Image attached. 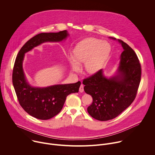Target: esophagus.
I'll return each instance as SVG.
<instances>
[{
	"label": "esophagus",
	"instance_id": "obj_1",
	"mask_svg": "<svg viewBox=\"0 0 155 155\" xmlns=\"http://www.w3.org/2000/svg\"><path fill=\"white\" fill-rule=\"evenodd\" d=\"M79 91L80 93H83L84 91V86L83 84H81L80 86V88H79Z\"/></svg>",
	"mask_w": 155,
	"mask_h": 155
}]
</instances>
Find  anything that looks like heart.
Returning a JSON list of instances; mask_svg holds the SVG:
<instances>
[{
	"label": "heart",
	"mask_w": 155,
	"mask_h": 155,
	"mask_svg": "<svg viewBox=\"0 0 155 155\" xmlns=\"http://www.w3.org/2000/svg\"><path fill=\"white\" fill-rule=\"evenodd\" d=\"M111 47L104 40L94 37H88L78 43L73 50V55L68 57L73 70L78 71L80 64L84 63V69L89 74L99 71L107 61Z\"/></svg>",
	"instance_id": "b5f03b06"
}]
</instances>
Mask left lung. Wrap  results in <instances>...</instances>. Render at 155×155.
Segmentation results:
<instances>
[{
  "mask_svg": "<svg viewBox=\"0 0 155 155\" xmlns=\"http://www.w3.org/2000/svg\"><path fill=\"white\" fill-rule=\"evenodd\" d=\"M110 38L117 40L124 50L116 73L107 77L101 69L83 81L84 91L93 97L87 112L102 121L116 118L132 103L141 78V66L134 51L123 41Z\"/></svg>",
  "mask_w": 155,
  "mask_h": 155,
  "instance_id": "left-lung-1",
  "label": "left lung"
}]
</instances>
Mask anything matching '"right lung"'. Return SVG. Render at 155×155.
<instances>
[{"label": "right lung", "instance_id": "add662e5", "mask_svg": "<svg viewBox=\"0 0 155 155\" xmlns=\"http://www.w3.org/2000/svg\"><path fill=\"white\" fill-rule=\"evenodd\" d=\"M69 35L65 30L59 32L41 33L28 40L19 50L14 64L12 81L19 104L25 111L39 120L50 119L62 110L67 96L78 93L81 82L34 87L27 80L23 63L25 53L45 42H59Z\"/></svg>", "mask_w": 155, "mask_h": 155}]
</instances>
